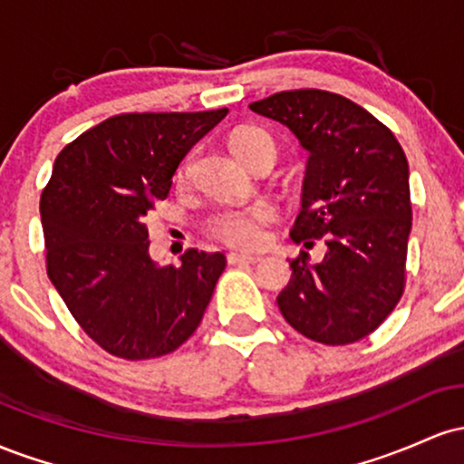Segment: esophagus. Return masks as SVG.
<instances>
[{
	"instance_id": "1",
	"label": "esophagus",
	"mask_w": 464,
	"mask_h": 464,
	"mask_svg": "<svg viewBox=\"0 0 464 464\" xmlns=\"http://www.w3.org/2000/svg\"><path fill=\"white\" fill-rule=\"evenodd\" d=\"M228 264H257L262 262L259 255H250V253H228Z\"/></svg>"
}]
</instances>
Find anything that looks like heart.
Returning a JSON list of instances; mask_svg holds the SVG:
<instances>
[{"mask_svg": "<svg viewBox=\"0 0 464 464\" xmlns=\"http://www.w3.org/2000/svg\"><path fill=\"white\" fill-rule=\"evenodd\" d=\"M231 150L236 152L239 161H250L257 152H275V140L264 129L257 126H242V129L233 130L228 137ZM188 172V163L180 168L179 177H185ZM275 218V211L268 205H253V207H233V209L218 211L207 220V233L218 242L227 244V246L237 248H255L262 244L264 227Z\"/></svg>", "mask_w": 464, "mask_h": 464, "instance_id": "heart-1", "label": "heart"}]
</instances>
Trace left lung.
<instances>
[{"mask_svg": "<svg viewBox=\"0 0 464 464\" xmlns=\"http://www.w3.org/2000/svg\"><path fill=\"white\" fill-rule=\"evenodd\" d=\"M250 111L287 126L310 152L290 237L327 246L318 264L305 250L292 259L279 310L314 343H358L406 287L412 205L403 148L369 111L321 89L275 93Z\"/></svg>", "mask_w": 464, "mask_h": 464, "instance_id": "8db88e82", "label": "left lung"}]
</instances>
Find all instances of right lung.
Here are the masks:
<instances>
[{
	"label": "right lung",
	"instance_id": "right-lung-1",
	"mask_svg": "<svg viewBox=\"0 0 464 464\" xmlns=\"http://www.w3.org/2000/svg\"><path fill=\"white\" fill-rule=\"evenodd\" d=\"M228 109L124 113L67 143L41 194L47 276L89 338L124 360L161 358L202 321L227 266L189 248L180 266L148 253V214L185 154Z\"/></svg>",
	"mask_w": 464,
	"mask_h": 464
}]
</instances>
